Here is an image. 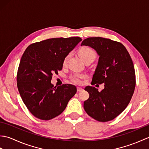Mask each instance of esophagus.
<instances>
[{
	"instance_id": "1",
	"label": "esophagus",
	"mask_w": 149,
	"mask_h": 149,
	"mask_svg": "<svg viewBox=\"0 0 149 149\" xmlns=\"http://www.w3.org/2000/svg\"><path fill=\"white\" fill-rule=\"evenodd\" d=\"M83 88H79V87H77V91L78 92H80V91H83Z\"/></svg>"
}]
</instances>
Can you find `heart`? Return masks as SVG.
Returning <instances> with one entry per match:
<instances>
[{
	"mask_svg": "<svg viewBox=\"0 0 149 149\" xmlns=\"http://www.w3.org/2000/svg\"><path fill=\"white\" fill-rule=\"evenodd\" d=\"M79 54L81 57L84 61H86V60L90 59H94L96 57V53L94 51L93 49H91L90 47H83L79 50ZM70 57V54H68L66 55L64 59H63V64L64 66L67 65L68 59ZM86 77V75L84 74H76L72 75L70 77V81L73 83L76 84H81L83 83V79Z\"/></svg>",
	"mask_w": 149,
	"mask_h": 149,
	"instance_id": "obj_1",
	"label": "heart"
}]
</instances>
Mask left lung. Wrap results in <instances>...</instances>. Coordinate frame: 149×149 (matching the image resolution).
Here are the masks:
<instances>
[{"label": "left lung", "mask_w": 149, "mask_h": 149, "mask_svg": "<svg viewBox=\"0 0 149 149\" xmlns=\"http://www.w3.org/2000/svg\"><path fill=\"white\" fill-rule=\"evenodd\" d=\"M81 45L91 47L99 56L91 84L104 83V89L100 91L94 86L84 88L90 97L84 102V109L97 121H110L126 108L134 93L133 63L124 45L116 41L91 37L84 40Z\"/></svg>", "instance_id": "obj_1"}]
</instances>
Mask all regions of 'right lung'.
<instances>
[{
	"instance_id": "right-lung-1",
	"label": "right lung",
	"mask_w": 149,
	"mask_h": 149,
	"mask_svg": "<svg viewBox=\"0 0 149 149\" xmlns=\"http://www.w3.org/2000/svg\"><path fill=\"white\" fill-rule=\"evenodd\" d=\"M82 39L50 38L32 43L25 50L18 68L17 87L25 105L36 118L49 120L59 115L77 92L74 85L54 87L53 74L63 68L65 57Z\"/></svg>"
}]
</instances>
